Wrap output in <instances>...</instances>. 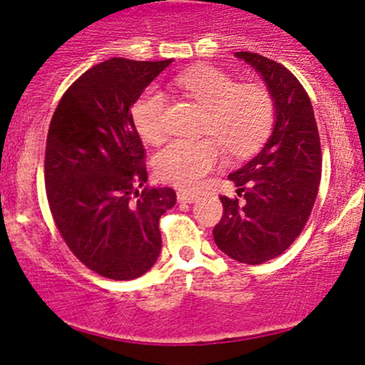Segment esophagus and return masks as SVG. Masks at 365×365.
I'll list each match as a JSON object with an SVG mask.
<instances>
[{
    "label": "esophagus",
    "instance_id": "34e87169",
    "mask_svg": "<svg viewBox=\"0 0 365 365\" xmlns=\"http://www.w3.org/2000/svg\"><path fill=\"white\" fill-rule=\"evenodd\" d=\"M178 200H179V203H195V202H198L200 196L196 193H191V191H179Z\"/></svg>",
    "mask_w": 365,
    "mask_h": 365
}]
</instances>
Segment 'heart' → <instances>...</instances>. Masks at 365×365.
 Listing matches in <instances>:
<instances>
[{
  "label": "heart",
  "instance_id": "b5f03b06",
  "mask_svg": "<svg viewBox=\"0 0 365 365\" xmlns=\"http://www.w3.org/2000/svg\"><path fill=\"white\" fill-rule=\"evenodd\" d=\"M175 84L207 110L205 134L215 136L235 157L253 153L271 133L274 101L262 86H240L217 68L190 71L179 76ZM165 113V93L151 86L133 105V122L139 136L148 143L162 141ZM220 160L222 148L215 139H174L157 153L155 170L162 181L179 187H196Z\"/></svg>",
  "mask_w": 365,
  "mask_h": 365
}]
</instances>
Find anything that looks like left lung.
<instances>
[{
  "instance_id": "1",
  "label": "left lung",
  "mask_w": 365,
  "mask_h": 365,
  "mask_svg": "<svg viewBox=\"0 0 365 365\" xmlns=\"http://www.w3.org/2000/svg\"><path fill=\"white\" fill-rule=\"evenodd\" d=\"M235 56L252 65L267 86L274 125L264 148L229 174L243 200L220 196L224 215L214 240L231 259L259 265L281 255L312 212L321 182V139L309 94L288 68L257 53Z\"/></svg>"
}]
</instances>
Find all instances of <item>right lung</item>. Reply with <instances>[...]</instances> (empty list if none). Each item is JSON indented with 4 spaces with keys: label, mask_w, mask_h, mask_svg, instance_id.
I'll return each mask as SVG.
<instances>
[{
    "label": "right lung",
    "mask_w": 365,
    "mask_h": 365,
    "mask_svg": "<svg viewBox=\"0 0 365 365\" xmlns=\"http://www.w3.org/2000/svg\"><path fill=\"white\" fill-rule=\"evenodd\" d=\"M172 60L110 58L61 96L46 139L44 181L61 237L86 267L136 279L160 255L158 220L175 205L170 187H145V148L130 108Z\"/></svg>",
    "instance_id": "1"
}]
</instances>
